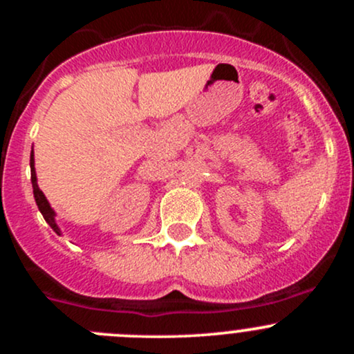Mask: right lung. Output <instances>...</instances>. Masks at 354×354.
<instances>
[{
  "mask_svg": "<svg viewBox=\"0 0 354 354\" xmlns=\"http://www.w3.org/2000/svg\"><path fill=\"white\" fill-rule=\"evenodd\" d=\"M30 166H31V183H33V194H35L36 205H38V209L41 211L43 218L46 219V223L51 226L53 231H55L56 234H61L59 226L56 225V219H55L56 213H55V209L51 208V205H50V203H48L46 196H44V193H43L41 189H39V186H38V180H36L35 153H33V151H31V156H30Z\"/></svg>",
  "mask_w": 354,
  "mask_h": 354,
  "instance_id": "1",
  "label": "right lung"
}]
</instances>
